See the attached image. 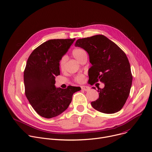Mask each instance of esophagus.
Here are the masks:
<instances>
[{
	"label": "esophagus",
	"instance_id": "esophagus-1",
	"mask_svg": "<svg viewBox=\"0 0 152 152\" xmlns=\"http://www.w3.org/2000/svg\"><path fill=\"white\" fill-rule=\"evenodd\" d=\"M81 88H82L83 90L86 91V92H87V91H88L90 89V88L89 87H88V86H82Z\"/></svg>",
	"mask_w": 152,
	"mask_h": 152
}]
</instances>
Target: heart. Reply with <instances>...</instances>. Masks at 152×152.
<instances>
[{
	"mask_svg": "<svg viewBox=\"0 0 152 152\" xmlns=\"http://www.w3.org/2000/svg\"><path fill=\"white\" fill-rule=\"evenodd\" d=\"M72 55L77 60L78 62H79V60L81 59L84 56H86V52L83 49L80 48H75L72 50ZM66 62V57H63L61 58V59L60 60V61L58 62V66L59 68L61 70H64L65 68V65ZM85 79V76L84 75L80 74L78 75L75 76V80L76 82L78 83H83Z\"/></svg>",
	"mask_w": 152,
	"mask_h": 152,
	"instance_id": "obj_1",
	"label": "heart"
}]
</instances>
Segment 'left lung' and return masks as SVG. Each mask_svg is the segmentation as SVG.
<instances>
[{
    "mask_svg": "<svg viewBox=\"0 0 152 152\" xmlns=\"http://www.w3.org/2000/svg\"><path fill=\"white\" fill-rule=\"evenodd\" d=\"M75 46L88 54L92 65L88 71L90 84L94 85L98 81L104 84L103 88L97 87L99 98L91 103L92 107L105 114L120 110L128 98L133 80L125 53L103 35L78 39Z\"/></svg>",
    "mask_w": 152,
    "mask_h": 152,
    "instance_id": "obj_1",
    "label": "left lung"
}]
</instances>
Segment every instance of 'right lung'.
<instances>
[{
    "instance_id": "obj_1",
    "label": "right lung",
    "mask_w": 152,
    "mask_h": 152,
    "mask_svg": "<svg viewBox=\"0 0 152 152\" xmlns=\"http://www.w3.org/2000/svg\"><path fill=\"white\" fill-rule=\"evenodd\" d=\"M75 38L54 39L35 49L27 59L24 72L25 94L37 113L43 117H55L68 108L74 93L80 87L56 88L60 75L58 62Z\"/></svg>"
}]
</instances>
